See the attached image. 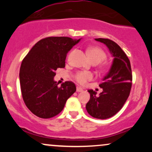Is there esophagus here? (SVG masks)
I'll return each instance as SVG.
<instances>
[{
	"label": "esophagus",
	"instance_id": "34e87169",
	"mask_svg": "<svg viewBox=\"0 0 152 152\" xmlns=\"http://www.w3.org/2000/svg\"><path fill=\"white\" fill-rule=\"evenodd\" d=\"M83 91V90L82 89L81 87H77V88H76V91H77V92H82Z\"/></svg>",
	"mask_w": 152,
	"mask_h": 152
}]
</instances>
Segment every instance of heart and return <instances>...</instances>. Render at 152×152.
<instances>
[{
    "instance_id": "1",
    "label": "heart",
    "mask_w": 152,
    "mask_h": 152,
    "mask_svg": "<svg viewBox=\"0 0 152 152\" xmlns=\"http://www.w3.org/2000/svg\"><path fill=\"white\" fill-rule=\"evenodd\" d=\"M90 58L93 62L99 63L102 62L106 58L105 52L102 48L99 47H91L87 50ZM93 78V74L88 71H78L74 76V79L78 84L86 85L87 82L91 81Z\"/></svg>"
}]
</instances>
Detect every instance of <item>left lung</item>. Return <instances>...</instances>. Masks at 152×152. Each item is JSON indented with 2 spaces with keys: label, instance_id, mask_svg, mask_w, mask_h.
Masks as SVG:
<instances>
[{
  "label": "left lung",
  "instance_id": "obj_1",
  "mask_svg": "<svg viewBox=\"0 0 152 152\" xmlns=\"http://www.w3.org/2000/svg\"><path fill=\"white\" fill-rule=\"evenodd\" d=\"M108 47L114 57L112 65L103 78L99 87L103 91L88 90L90 99L86 104L87 112L94 118L106 119L118 113L128 99L132 85V73L129 59L116 43L108 38H95Z\"/></svg>",
  "mask_w": 152,
  "mask_h": 152
}]
</instances>
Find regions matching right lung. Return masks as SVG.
Returning <instances> with one entry per match:
<instances>
[{
    "label": "right lung",
    "mask_w": 152,
    "mask_h": 152,
    "mask_svg": "<svg viewBox=\"0 0 152 152\" xmlns=\"http://www.w3.org/2000/svg\"><path fill=\"white\" fill-rule=\"evenodd\" d=\"M79 41L69 37L43 38L23 60L19 74L23 99L38 117L49 118L58 115L76 91L72 81L58 87L53 77L57 69L65 67L67 53Z\"/></svg>",
    "instance_id": "1"
}]
</instances>
